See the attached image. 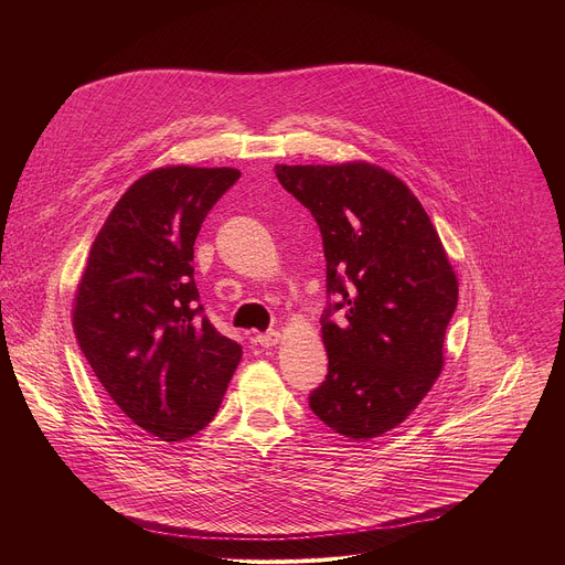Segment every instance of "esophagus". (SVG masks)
Returning <instances> with one entry per match:
<instances>
[{
	"label": "esophagus",
	"instance_id": "34e87169",
	"mask_svg": "<svg viewBox=\"0 0 565 565\" xmlns=\"http://www.w3.org/2000/svg\"><path fill=\"white\" fill-rule=\"evenodd\" d=\"M279 338H281V335H279L277 331H268V333H257V335H255V342L268 349V347L279 344Z\"/></svg>",
	"mask_w": 565,
	"mask_h": 565
}]
</instances>
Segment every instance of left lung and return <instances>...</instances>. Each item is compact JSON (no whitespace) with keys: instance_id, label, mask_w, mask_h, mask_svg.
Returning a JSON list of instances; mask_svg holds the SVG:
<instances>
[{"instance_id":"obj_1","label":"left lung","mask_w":565,"mask_h":565,"mask_svg":"<svg viewBox=\"0 0 565 565\" xmlns=\"http://www.w3.org/2000/svg\"><path fill=\"white\" fill-rule=\"evenodd\" d=\"M275 174L315 216L327 292L340 299L319 319L329 375L308 405L347 438L382 436L407 420L443 371L456 273L420 201L386 170L355 160L277 166Z\"/></svg>"}]
</instances>
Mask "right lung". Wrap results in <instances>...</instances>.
Listing matches in <instances>:
<instances>
[{"label":"right lung","mask_w":565,"mask_h":565,"mask_svg":"<svg viewBox=\"0 0 565 565\" xmlns=\"http://www.w3.org/2000/svg\"><path fill=\"white\" fill-rule=\"evenodd\" d=\"M232 168H158L138 179L98 232L73 299V331L114 405L177 443L216 416L241 347L199 303L194 241Z\"/></svg>","instance_id":"add662e5"}]
</instances>
